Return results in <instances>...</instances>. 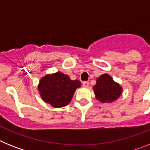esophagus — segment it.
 <instances>
[{
    "instance_id": "esophagus-1",
    "label": "esophagus",
    "mask_w": 150,
    "mask_h": 150,
    "mask_svg": "<svg viewBox=\"0 0 150 150\" xmlns=\"http://www.w3.org/2000/svg\"><path fill=\"white\" fill-rule=\"evenodd\" d=\"M88 85H89V83H88V82H87V81L83 82V87H88Z\"/></svg>"
}]
</instances>
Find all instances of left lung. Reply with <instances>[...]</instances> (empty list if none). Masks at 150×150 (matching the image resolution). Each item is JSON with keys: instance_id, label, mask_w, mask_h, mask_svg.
Instances as JSON below:
<instances>
[{"instance_id": "obj_1", "label": "left lung", "mask_w": 150, "mask_h": 150, "mask_svg": "<svg viewBox=\"0 0 150 150\" xmlns=\"http://www.w3.org/2000/svg\"><path fill=\"white\" fill-rule=\"evenodd\" d=\"M95 98L101 103H112L122 95V88L109 74H104L96 79L93 87Z\"/></svg>"}]
</instances>
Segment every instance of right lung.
Returning <instances> with one entry per match:
<instances>
[{
	"label": "right lung",
	"instance_id": "obj_1",
	"mask_svg": "<svg viewBox=\"0 0 150 150\" xmlns=\"http://www.w3.org/2000/svg\"><path fill=\"white\" fill-rule=\"evenodd\" d=\"M80 86L81 83L79 80H72L66 74L57 72L41 78L38 90L45 103L59 108L65 107L71 102L76 89Z\"/></svg>",
	"mask_w": 150,
	"mask_h": 150
}]
</instances>
